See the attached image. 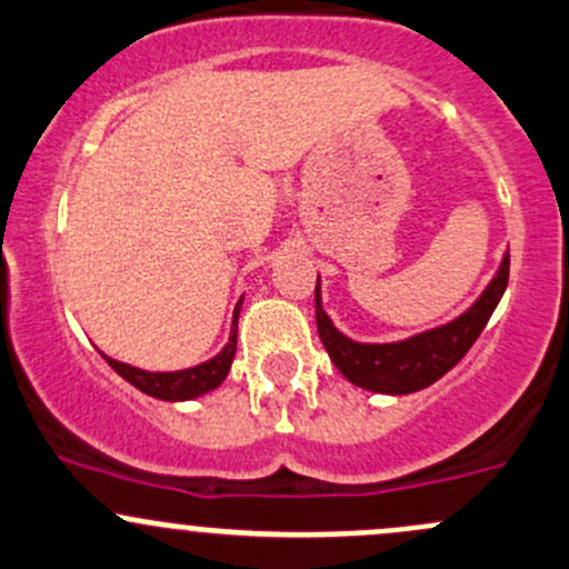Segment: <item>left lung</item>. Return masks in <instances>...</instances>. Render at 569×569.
<instances>
[{"label":"left lung","instance_id":"obj_1","mask_svg":"<svg viewBox=\"0 0 569 569\" xmlns=\"http://www.w3.org/2000/svg\"><path fill=\"white\" fill-rule=\"evenodd\" d=\"M507 280H510V256H505L496 278L463 316L409 340H398V343H357L335 330L330 316L321 308L319 283H316V327H319V338L335 368L351 385L387 395L417 392L426 390L428 385H433L463 360L466 351L486 330L490 313L505 295Z\"/></svg>","mask_w":569,"mask_h":569}]
</instances>
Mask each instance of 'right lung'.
<instances>
[{
  "label": "right lung",
  "instance_id": "1",
  "mask_svg": "<svg viewBox=\"0 0 569 569\" xmlns=\"http://www.w3.org/2000/svg\"><path fill=\"white\" fill-rule=\"evenodd\" d=\"M239 308H242V300H239L237 308H234V321H231V338H229V343H226V349L220 351L218 357H212L209 362L196 365V368L174 370V373H149V370H141V368H133V365L117 362V360H111V357H106V355L103 357H106V362H109L111 368L117 370V373L122 376L124 381H130V385L139 387L141 392L152 395V398H160V400L199 398V395H204L209 390H214V387L223 385L226 373H229L231 362H234Z\"/></svg>",
  "mask_w": 569,
  "mask_h": 569
}]
</instances>
